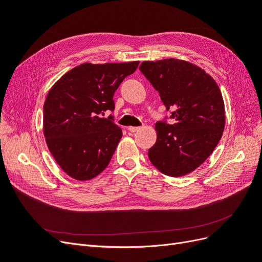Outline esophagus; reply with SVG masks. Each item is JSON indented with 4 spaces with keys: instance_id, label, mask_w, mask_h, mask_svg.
Instances as JSON below:
<instances>
[{
    "instance_id": "obj_1",
    "label": "esophagus",
    "mask_w": 262,
    "mask_h": 262,
    "mask_svg": "<svg viewBox=\"0 0 262 262\" xmlns=\"http://www.w3.org/2000/svg\"><path fill=\"white\" fill-rule=\"evenodd\" d=\"M139 126H129L128 128V130L130 131V132H137V131H139Z\"/></svg>"
}]
</instances>
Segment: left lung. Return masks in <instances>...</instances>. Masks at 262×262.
I'll return each mask as SVG.
<instances>
[{"instance_id":"left-lung-1","label":"left lung","mask_w":262,"mask_h":262,"mask_svg":"<svg viewBox=\"0 0 262 262\" xmlns=\"http://www.w3.org/2000/svg\"><path fill=\"white\" fill-rule=\"evenodd\" d=\"M140 71L175 119L172 124L166 122V117L155 123L157 140L148 149L149 161L165 175L185 176L207 160L223 134L221 91L204 70L187 61H145Z\"/></svg>"}]
</instances>
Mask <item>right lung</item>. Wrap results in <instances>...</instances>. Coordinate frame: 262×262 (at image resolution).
Returning a JSON list of instances; mask_svg holds the SVG:
<instances>
[{
    "label": "right lung",
    "instance_id": "1",
    "mask_svg": "<svg viewBox=\"0 0 262 262\" xmlns=\"http://www.w3.org/2000/svg\"><path fill=\"white\" fill-rule=\"evenodd\" d=\"M139 61L83 63L55 83L43 105V134L55 162L70 177L90 180L104 170L122 137L113 116L114 94Z\"/></svg>",
    "mask_w": 262,
    "mask_h": 262
}]
</instances>
